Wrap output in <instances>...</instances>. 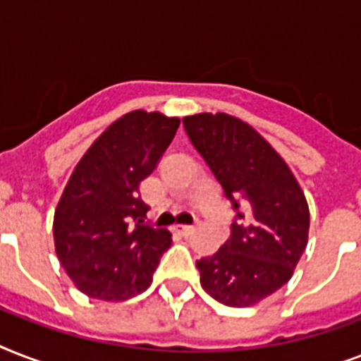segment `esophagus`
I'll return each mask as SVG.
<instances>
[{"label":"esophagus","mask_w":361,"mask_h":361,"mask_svg":"<svg viewBox=\"0 0 361 361\" xmlns=\"http://www.w3.org/2000/svg\"><path fill=\"white\" fill-rule=\"evenodd\" d=\"M195 231V225H178V232L183 234V236H189Z\"/></svg>","instance_id":"obj_1"}]
</instances>
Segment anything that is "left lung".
Wrapping results in <instances>:
<instances>
[{
    "instance_id": "left-lung-1",
    "label": "left lung",
    "mask_w": 361,
    "mask_h": 361,
    "mask_svg": "<svg viewBox=\"0 0 361 361\" xmlns=\"http://www.w3.org/2000/svg\"><path fill=\"white\" fill-rule=\"evenodd\" d=\"M183 127L234 209L225 245L197 260L200 283L225 305H255L288 283L305 251V197L251 125L228 114H197L183 118Z\"/></svg>"
}]
</instances>
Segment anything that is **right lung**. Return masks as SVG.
Listing matches in <instances>:
<instances>
[{
  "label": "right lung",
  "instance_id": "add662e5",
  "mask_svg": "<svg viewBox=\"0 0 361 361\" xmlns=\"http://www.w3.org/2000/svg\"><path fill=\"white\" fill-rule=\"evenodd\" d=\"M180 127L144 110L110 125L76 164L54 215L59 262L84 294L123 302L152 285L172 245L166 228L144 223L140 183L157 169Z\"/></svg>",
  "mask_w": 361,
  "mask_h": 361
}]
</instances>
